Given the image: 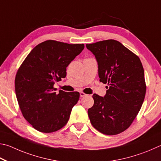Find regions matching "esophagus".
I'll use <instances>...</instances> for the list:
<instances>
[{
  "label": "esophagus",
  "mask_w": 161,
  "mask_h": 161,
  "mask_svg": "<svg viewBox=\"0 0 161 161\" xmlns=\"http://www.w3.org/2000/svg\"><path fill=\"white\" fill-rule=\"evenodd\" d=\"M86 96H87V95L86 93H84V92H80V97H86Z\"/></svg>",
  "instance_id": "obj_1"
}]
</instances>
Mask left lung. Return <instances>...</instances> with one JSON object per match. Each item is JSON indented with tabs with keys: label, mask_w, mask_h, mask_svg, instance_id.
<instances>
[{
	"label": "left lung",
	"mask_w": 161,
	"mask_h": 161,
	"mask_svg": "<svg viewBox=\"0 0 161 161\" xmlns=\"http://www.w3.org/2000/svg\"><path fill=\"white\" fill-rule=\"evenodd\" d=\"M95 56L100 81L109 86L104 97L93 94L88 110L93 127L107 135L122 133L133 122L146 95L144 70L139 58L119 42L108 39L86 44Z\"/></svg>",
	"instance_id": "left-lung-1"
}]
</instances>
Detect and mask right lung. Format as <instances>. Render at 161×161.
<instances>
[{"label": "right lung", "instance_id": "right-lung-1", "mask_svg": "<svg viewBox=\"0 0 161 161\" xmlns=\"http://www.w3.org/2000/svg\"><path fill=\"white\" fill-rule=\"evenodd\" d=\"M83 44L47 40L34 48L17 72L15 88L22 114L36 130L58 131L66 125L78 92H55L53 85L66 76V67L80 54Z\"/></svg>", "mask_w": 161, "mask_h": 161}]
</instances>
